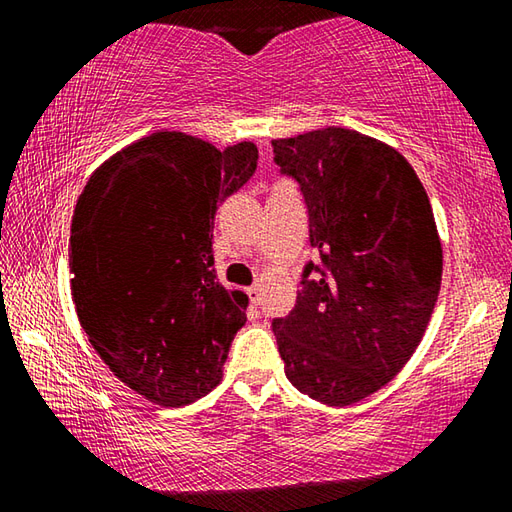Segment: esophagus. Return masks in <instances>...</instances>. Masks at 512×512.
I'll return each mask as SVG.
<instances>
[{"label":"esophagus","instance_id":"esophagus-1","mask_svg":"<svg viewBox=\"0 0 512 512\" xmlns=\"http://www.w3.org/2000/svg\"><path fill=\"white\" fill-rule=\"evenodd\" d=\"M246 293H248V298H250V302H253V305H259V296H262L259 287H250V289H246Z\"/></svg>","mask_w":512,"mask_h":512}]
</instances>
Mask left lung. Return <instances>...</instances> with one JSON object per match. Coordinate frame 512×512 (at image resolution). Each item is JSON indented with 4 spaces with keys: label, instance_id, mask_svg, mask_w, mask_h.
I'll use <instances>...</instances> for the list:
<instances>
[{
    "label": "left lung",
    "instance_id": "1",
    "mask_svg": "<svg viewBox=\"0 0 512 512\" xmlns=\"http://www.w3.org/2000/svg\"><path fill=\"white\" fill-rule=\"evenodd\" d=\"M273 149L300 183L323 255L291 314L273 320L284 372L311 400L350 406L386 386L422 341L443 277L436 219L411 164L375 137L327 126Z\"/></svg>",
    "mask_w": 512,
    "mask_h": 512
}]
</instances>
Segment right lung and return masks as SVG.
Here are the masks:
<instances>
[{"label": "right lung", "mask_w": 512, "mask_h": 512, "mask_svg": "<svg viewBox=\"0 0 512 512\" xmlns=\"http://www.w3.org/2000/svg\"><path fill=\"white\" fill-rule=\"evenodd\" d=\"M257 146L223 151L158 131L92 171L69 237L72 300L103 363L144 400H201L223 377L248 296L214 275L219 203L253 176Z\"/></svg>", "instance_id": "1"}]
</instances>
